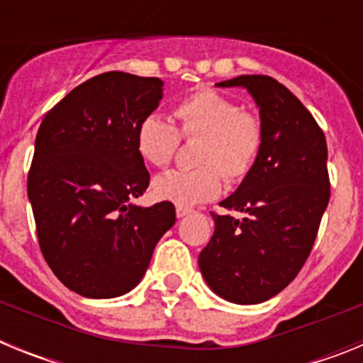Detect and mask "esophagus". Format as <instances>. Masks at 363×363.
<instances>
[{"label":"esophagus","mask_w":363,"mask_h":363,"mask_svg":"<svg viewBox=\"0 0 363 363\" xmlns=\"http://www.w3.org/2000/svg\"><path fill=\"white\" fill-rule=\"evenodd\" d=\"M187 214H191V209H187V207H176V216L178 218H184V216H187Z\"/></svg>","instance_id":"1"}]
</instances>
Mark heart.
I'll use <instances>...</instances> for the list:
<instances>
[{"label": "heart", "instance_id": "heart-1", "mask_svg": "<svg viewBox=\"0 0 363 363\" xmlns=\"http://www.w3.org/2000/svg\"><path fill=\"white\" fill-rule=\"evenodd\" d=\"M176 127L158 114L138 125L136 145L143 160L167 167L174 158L179 138H201L196 169L165 172L154 179V194L179 207H192L216 198L223 178L236 184L251 174L264 145V129L256 116L240 111L229 96L214 89H198L174 107Z\"/></svg>", "mask_w": 363, "mask_h": 363}]
</instances>
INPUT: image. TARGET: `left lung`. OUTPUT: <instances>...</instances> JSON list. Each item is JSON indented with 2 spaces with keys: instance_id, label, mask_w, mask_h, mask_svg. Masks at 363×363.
Here are the masks:
<instances>
[{
  "instance_id": "8db88e82",
  "label": "left lung",
  "mask_w": 363,
  "mask_h": 363,
  "mask_svg": "<svg viewBox=\"0 0 363 363\" xmlns=\"http://www.w3.org/2000/svg\"><path fill=\"white\" fill-rule=\"evenodd\" d=\"M218 86L251 92L264 145L251 174L220 203L243 218L213 213L214 234L198 264L218 296L251 306L284 291L309 258L331 196L327 143L313 114L271 76L245 74Z\"/></svg>"
}]
</instances>
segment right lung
<instances>
[{
    "label": "right lung",
    "instance_id": "obj_1",
    "mask_svg": "<svg viewBox=\"0 0 363 363\" xmlns=\"http://www.w3.org/2000/svg\"><path fill=\"white\" fill-rule=\"evenodd\" d=\"M163 82L111 70L86 79L41 121L27 178L41 255L65 287L114 298L140 284L174 225L171 201L134 205L150 182L138 125Z\"/></svg>",
    "mask_w": 363,
    "mask_h": 363
}]
</instances>
